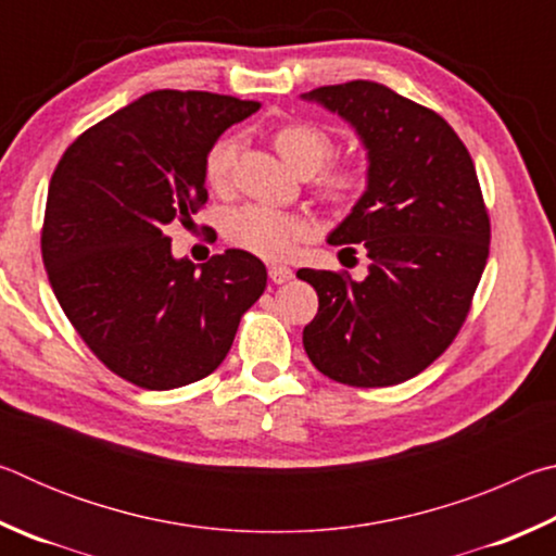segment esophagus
Masks as SVG:
<instances>
[{
    "instance_id": "34e87169",
    "label": "esophagus",
    "mask_w": 556,
    "mask_h": 556,
    "mask_svg": "<svg viewBox=\"0 0 556 556\" xmlns=\"http://www.w3.org/2000/svg\"><path fill=\"white\" fill-rule=\"evenodd\" d=\"M294 277V271L287 265H269V279L275 281V285H287V281Z\"/></svg>"
}]
</instances>
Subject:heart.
Instances as JSON below:
<instances>
[{
  "label": "heart",
  "instance_id": "1",
  "mask_svg": "<svg viewBox=\"0 0 556 556\" xmlns=\"http://www.w3.org/2000/svg\"><path fill=\"white\" fill-rule=\"evenodd\" d=\"M271 144H275L279 156L294 172L304 176L318 172L328 162V156L333 154L331 135L324 127L304 119L279 125L271 131ZM235 152H238V142L232 137H223L213 144L208 159H205V178H208V184H225ZM365 184H368V176H365L363 166L357 164L333 166L318 176V191L333 203L355 201L363 193ZM225 235H228L232 244H238L242 250H250L267 260H279L287 257L296 248V242L304 238L306 223L299 215L271 208V205L250 203L228 215V220H225Z\"/></svg>",
  "mask_w": 556,
  "mask_h": 556
}]
</instances>
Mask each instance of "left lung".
I'll return each mask as SVG.
<instances>
[{"label":"left lung","mask_w":556,"mask_h":556,"mask_svg":"<svg viewBox=\"0 0 556 556\" xmlns=\"http://www.w3.org/2000/svg\"><path fill=\"white\" fill-rule=\"evenodd\" d=\"M301 100L341 117L365 149L368 184L326 240L370 257L363 281L296 271L318 294L306 355L336 382L388 388L434 363L466 321L491 242L476 166L446 119L380 83Z\"/></svg>","instance_id":"left-lung-1"}]
</instances>
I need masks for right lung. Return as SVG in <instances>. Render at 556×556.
Wrapping results in <instances>:
<instances>
[{
    "label": "right lung",
    "mask_w": 556,
    "mask_h": 556,
    "mask_svg": "<svg viewBox=\"0 0 556 556\" xmlns=\"http://www.w3.org/2000/svg\"><path fill=\"white\" fill-rule=\"evenodd\" d=\"M257 110L215 92H147L83 131L51 176L41 252L53 294L90 351L139 388L211 375L267 287L250 252L195 267L168 238L208 199L213 144Z\"/></svg>",
    "instance_id": "right-lung-1"
}]
</instances>
